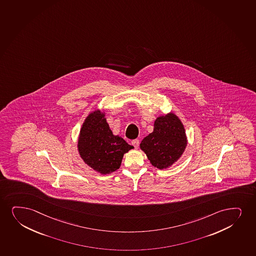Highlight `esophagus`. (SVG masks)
I'll list each match as a JSON object with an SVG mask.
<instances>
[{
    "label": "esophagus",
    "mask_w": 256,
    "mask_h": 256,
    "mask_svg": "<svg viewBox=\"0 0 256 256\" xmlns=\"http://www.w3.org/2000/svg\"><path fill=\"white\" fill-rule=\"evenodd\" d=\"M132 145L136 148H138V146H139V140H132Z\"/></svg>",
    "instance_id": "1"
}]
</instances>
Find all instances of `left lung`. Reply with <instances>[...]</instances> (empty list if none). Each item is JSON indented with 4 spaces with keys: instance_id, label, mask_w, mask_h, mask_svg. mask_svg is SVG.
<instances>
[{
    "instance_id": "obj_1",
    "label": "left lung",
    "mask_w": 256,
    "mask_h": 256,
    "mask_svg": "<svg viewBox=\"0 0 256 256\" xmlns=\"http://www.w3.org/2000/svg\"><path fill=\"white\" fill-rule=\"evenodd\" d=\"M154 131L142 140L140 148L152 166L164 170L177 162L187 146V136L180 117L174 112L160 116Z\"/></svg>"
}]
</instances>
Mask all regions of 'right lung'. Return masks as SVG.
<instances>
[{"label": "right lung", "mask_w": 256, "mask_h": 256, "mask_svg": "<svg viewBox=\"0 0 256 256\" xmlns=\"http://www.w3.org/2000/svg\"><path fill=\"white\" fill-rule=\"evenodd\" d=\"M134 148L110 128L105 111H92L82 124L78 139V150L84 162L102 175L119 169L124 155Z\"/></svg>", "instance_id": "obj_1"}]
</instances>
